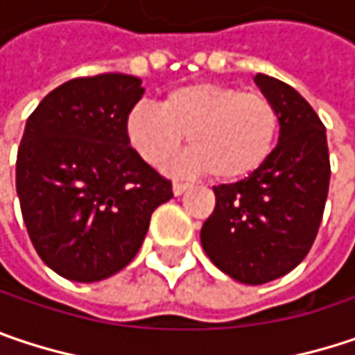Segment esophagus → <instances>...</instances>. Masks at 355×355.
Masks as SVG:
<instances>
[{
	"instance_id": "1",
	"label": "esophagus",
	"mask_w": 355,
	"mask_h": 355,
	"mask_svg": "<svg viewBox=\"0 0 355 355\" xmlns=\"http://www.w3.org/2000/svg\"><path fill=\"white\" fill-rule=\"evenodd\" d=\"M187 189H191V182H180V180H175V182H173V193H175L177 197L178 195H182Z\"/></svg>"
}]
</instances>
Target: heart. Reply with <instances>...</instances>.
<instances>
[{"instance_id": "heart-1", "label": "heart", "mask_w": 355, "mask_h": 355, "mask_svg": "<svg viewBox=\"0 0 355 355\" xmlns=\"http://www.w3.org/2000/svg\"><path fill=\"white\" fill-rule=\"evenodd\" d=\"M280 119L262 93H242L217 83L173 89L160 107L138 103L125 115V140L150 166L168 164L184 140L189 164L215 180H238L272 154Z\"/></svg>"}]
</instances>
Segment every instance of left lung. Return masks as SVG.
<instances>
[{
    "label": "left lung",
    "mask_w": 355,
    "mask_h": 355,
    "mask_svg": "<svg viewBox=\"0 0 355 355\" xmlns=\"http://www.w3.org/2000/svg\"><path fill=\"white\" fill-rule=\"evenodd\" d=\"M274 103L280 132L270 158L238 182L213 187L215 209L201 227L209 260L243 284H264L297 268L317 238L329 191L325 125L286 83L256 75Z\"/></svg>",
    "instance_id": "1"
}]
</instances>
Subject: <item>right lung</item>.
I'll use <instances>...</instances> for the list:
<instances>
[{"instance_id": "1", "label": "right lung", "mask_w": 355, "mask_h": 355, "mask_svg": "<svg viewBox=\"0 0 355 355\" xmlns=\"http://www.w3.org/2000/svg\"><path fill=\"white\" fill-rule=\"evenodd\" d=\"M142 79L97 75L62 83L26 121L16 189L28 236L62 278L97 282L125 268L144 242L152 211L173 199L125 140V115Z\"/></svg>"}]
</instances>
